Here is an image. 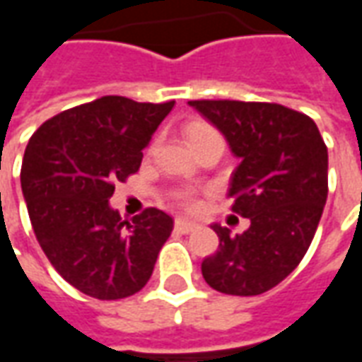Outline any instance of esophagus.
<instances>
[{"instance_id":"1","label":"esophagus","mask_w":362,"mask_h":362,"mask_svg":"<svg viewBox=\"0 0 362 362\" xmlns=\"http://www.w3.org/2000/svg\"><path fill=\"white\" fill-rule=\"evenodd\" d=\"M174 228H176L178 233H182V235H188L192 230H196L197 225L188 219H176L174 221Z\"/></svg>"}]
</instances>
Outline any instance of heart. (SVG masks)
<instances>
[{"mask_svg": "<svg viewBox=\"0 0 362 362\" xmlns=\"http://www.w3.org/2000/svg\"><path fill=\"white\" fill-rule=\"evenodd\" d=\"M184 135H186V141L188 145H196V143L204 141L207 137H211V135H219L215 132V127L209 126V124H205V122H189L186 129H184ZM176 199L180 202L184 207H188V209H194L197 205L196 197L192 196L189 192H180V194H176Z\"/></svg>", "mask_w": 362, "mask_h": 362, "instance_id": "1", "label": "heart"}]
</instances>
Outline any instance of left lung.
I'll return each instance as SVG.
<instances>
[{"label": "left lung", "instance_id": "obj_1", "mask_svg": "<svg viewBox=\"0 0 362 362\" xmlns=\"http://www.w3.org/2000/svg\"><path fill=\"white\" fill-rule=\"evenodd\" d=\"M240 158L228 188L243 235L213 225L217 252L202 262L219 293L256 296L293 272L310 246L327 199V147L314 119L275 103L189 100Z\"/></svg>", "mask_w": 362, "mask_h": 362}]
</instances>
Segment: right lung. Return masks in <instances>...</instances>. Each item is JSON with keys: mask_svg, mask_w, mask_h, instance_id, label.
<instances>
[{"mask_svg": "<svg viewBox=\"0 0 362 362\" xmlns=\"http://www.w3.org/2000/svg\"><path fill=\"white\" fill-rule=\"evenodd\" d=\"M173 106L100 96L44 122L25 149L21 188L36 240L56 272L93 298L141 291L173 233V217L157 207L124 221L108 205Z\"/></svg>", "mask_w": 362, "mask_h": 362, "instance_id": "1", "label": "right lung"}]
</instances>
